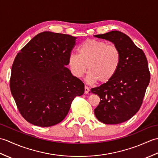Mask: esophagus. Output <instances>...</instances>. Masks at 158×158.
<instances>
[{
    "label": "esophagus",
    "mask_w": 158,
    "mask_h": 158,
    "mask_svg": "<svg viewBox=\"0 0 158 158\" xmlns=\"http://www.w3.org/2000/svg\"><path fill=\"white\" fill-rule=\"evenodd\" d=\"M89 91V88H88V86H85V94H88Z\"/></svg>",
    "instance_id": "1"
}]
</instances>
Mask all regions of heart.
<instances>
[{"label":"heart","mask_w":158,"mask_h":158,"mask_svg":"<svg viewBox=\"0 0 158 158\" xmlns=\"http://www.w3.org/2000/svg\"><path fill=\"white\" fill-rule=\"evenodd\" d=\"M78 54H70L68 63L73 75L81 77L88 70L89 83L108 82L115 75L121 62L119 50L105 41L88 39L78 48Z\"/></svg>","instance_id":"heart-1"}]
</instances>
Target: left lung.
<instances>
[{
	"instance_id": "left-lung-1",
	"label": "left lung",
	"mask_w": 158,
	"mask_h": 158,
	"mask_svg": "<svg viewBox=\"0 0 158 158\" xmlns=\"http://www.w3.org/2000/svg\"><path fill=\"white\" fill-rule=\"evenodd\" d=\"M113 43L119 50L121 62L113 78L89 92L100 98L94 114L105 124H118L130 119L139 111L150 81L145 53L128 36L114 31L94 35Z\"/></svg>"
}]
</instances>
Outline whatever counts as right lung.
<instances>
[{
    "instance_id": "right-lung-1",
    "label": "right lung",
    "mask_w": 158,
    "mask_h": 158,
    "mask_svg": "<svg viewBox=\"0 0 158 158\" xmlns=\"http://www.w3.org/2000/svg\"><path fill=\"white\" fill-rule=\"evenodd\" d=\"M77 37L45 31L20 50L11 68L10 89L21 115L40 127L60 123L84 83L66 68Z\"/></svg>"
}]
</instances>
